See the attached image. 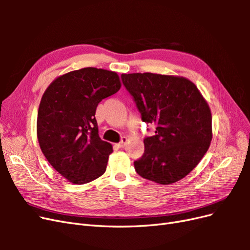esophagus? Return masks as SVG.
I'll list each match as a JSON object with an SVG mask.
<instances>
[{
    "label": "esophagus",
    "instance_id": "obj_1",
    "mask_svg": "<svg viewBox=\"0 0 250 250\" xmlns=\"http://www.w3.org/2000/svg\"><path fill=\"white\" fill-rule=\"evenodd\" d=\"M127 142H128V139H127L126 137H123V138H122V140H121V142L117 144V146H118V147H120V148H124V147L126 146Z\"/></svg>",
    "mask_w": 250,
    "mask_h": 250
}]
</instances>
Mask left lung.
<instances>
[{"label":"left lung","mask_w":250,"mask_h":250,"mask_svg":"<svg viewBox=\"0 0 250 250\" xmlns=\"http://www.w3.org/2000/svg\"><path fill=\"white\" fill-rule=\"evenodd\" d=\"M143 122L156 125L144 140L145 151L134 162L140 176L171 185L187 176L207 153L213 138L208 102L192 81L153 73L121 75Z\"/></svg>","instance_id":"left-lung-1"}]
</instances>
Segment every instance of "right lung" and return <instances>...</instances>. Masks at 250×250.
I'll return each instance as SVG.
<instances>
[{
	"label": "right lung",
	"mask_w": 250,
	"mask_h": 250,
	"mask_svg": "<svg viewBox=\"0 0 250 250\" xmlns=\"http://www.w3.org/2000/svg\"><path fill=\"white\" fill-rule=\"evenodd\" d=\"M120 87L116 72L84 67L57 77L43 93L37 139L47 161L70 183H89L106 170L112 146L100 139L95 115Z\"/></svg>",
	"instance_id": "add662e5"
}]
</instances>
